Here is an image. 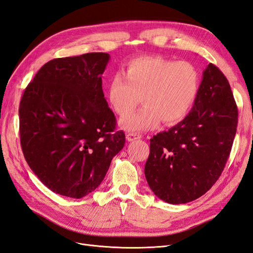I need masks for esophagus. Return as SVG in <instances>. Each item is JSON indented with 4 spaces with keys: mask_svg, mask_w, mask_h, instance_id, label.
Here are the masks:
<instances>
[{
    "mask_svg": "<svg viewBox=\"0 0 253 253\" xmlns=\"http://www.w3.org/2000/svg\"><path fill=\"white\" fill-rule=\"evenodd\" d=\"M141 135L140 134H137V133H127L126 134V139L127 141H135L137 139H140Z\"/></svg>",
    "mask_w": 253,
    "mask_h": 253,
    "instance_id": "1",
    "label": "esophagus"
}]
</instances>
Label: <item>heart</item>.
Here are the masks:
<instances>
[{"mask_svg":"<svg viewBox=\"0 0 253 253\" xmlns=\"http://www.w3.org/2000/svg\"><path fill=\"white\" fill-rule=\"evenodd\" d=\"M199 89L200 75L190 63L140 56L130 60L124 75L113 76L108 98L121 117L132 114L142 100V109L120 121L127 132H140L154 128L160 120L169 126L180 123L193 108Z\"/></svg>","mask_w":253,"mask_h":253,"instance_id":"b5f03b06","label":"heart"}]
</instances>
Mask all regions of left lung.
I'll use <instances>...</instances> for the list:
<instances>
[{"label": "left lung", "mask_w": 253, "mask_h": 253, "mask_svg": "<svg viewBox=\"0 0 253 253\" xmlns=\"http://www.w3.org/2000/svg\"><path fill=\"white\" fill-rule=\"evenodd\" d=\"M238 126V108L227 78L210 64L193 109L150 142L144 175L153 193L169 204L204 195L221 176Z\"/></svg>", "instance_id": "1"}]
</instances>
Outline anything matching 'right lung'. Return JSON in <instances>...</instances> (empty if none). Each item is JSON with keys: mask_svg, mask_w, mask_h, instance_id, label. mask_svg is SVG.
Returning <instances> with one entry per match:
<instances>
[{"mask_svg": "<svg viewBox=\"0 0 253 253\" xmlns=\"http://www.w3.org/2000/svg\"><path fill=\"white\" fill-rule=\"evenodd\" d=\"M110 60L102 52L52 59L20 103L24 157L43 185L81 199L96 189L126 143L102 91Z\"/></svg>", "mask_w": 253, "mask_h": 253, "instance_id": "obj_1", "label": "right lung"}]
</instances>
